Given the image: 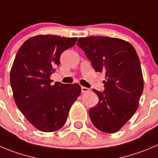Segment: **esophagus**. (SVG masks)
Wrapping results in <instances>:
<instances>
[{
	"mask_svg": "<svg viewBox=\"0 0 158 158\" xmlns=\"http://www.w3.org/2000/svg\"><path fill=\"white\" fill-rule=\"evenodd\" d=\"M81 89H82V93H86L89 90V89H88L87 87H85V86H82Z\"/></svg>",
	"mask_w": 158,
	"mask_h": 158,
	"instance_id": "34e87169",
	"label": "esophagus"
}]
</instances>
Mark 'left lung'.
<instances>
[{
    "instance_id": "8db88e82",
    "label": "left lung",
    "mask_w": 158,
    "mask_h": 158,
    "mask_svg": "<svg viewBox=\"0 0 158 158\" xmlns=\"http://www.w3.org/2000/svg\"><path fill=\"white\" fill-rule=\"evenodd\" d=\"M77 45L85 52L96 72H104V90L93 89L99 102L89 109L91 122L107 133L118 131L139 107L143 90L140 62L129 43L108 36L79 38Z\"/></svg>"
}]
</instances>
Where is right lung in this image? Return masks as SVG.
<instances>
[{
  "label": "right lung",
  "mask_w": 158,
  "mask_h": 158,
  "mask_svg": "<svg viewBox=\"0 0 158 158\" xmlns=\"http://www.w3.org/2000/svg\"><path fill=\"white\" fill-rule=\"evenodd\" d=\"M77 38L38 35L26 41L16 54L10 73L15 102L28 121L42 132L63 127L69 110L81 93L78 83L63 84L50 79L60 56Z\"/></svg>",
  "instance_id": "add662e5"
}]
</instances>
